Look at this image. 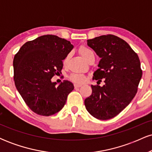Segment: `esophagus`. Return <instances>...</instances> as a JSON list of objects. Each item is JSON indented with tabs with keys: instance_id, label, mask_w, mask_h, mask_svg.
<instances>
[{
	"instance_id": "34e87169",
	"label": "esophagus",
	"mask_w": 152,
	"mask_h": 152,
	"mask_svg": "<svg viewBox=\"0 0 152 152\" xmlns=\"http://www.w3.org/2000/svg\"><path fill=\"white\" fill-rule=\"evenodd\" d=\"M81 84H77V83H75L74 84V87L75 88H79V87H81Z\"/></svg>"
}]
</instances>
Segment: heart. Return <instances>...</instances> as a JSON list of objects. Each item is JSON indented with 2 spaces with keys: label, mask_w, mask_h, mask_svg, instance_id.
<instances>
[{
  "label": "heart",
  "mask_w": 152,
  "mask_h": 152,
  "mask_svg": "<svg viewBox=\"0 0 152 152\" xmlns=\"http://www.w3.org/2000/svg\"><path fill=\"white\" fill-rule=\"evenodd\" d=\"M78 51H79V53L81 54V56L83 57V58L86 61L88 60V58H90L91 56L94 55V52L92 51L90 48H87V47H85V46L80 47ZM68 61H69V56H67L65 57V58L64 59V61H63V64H64V66L67 65ZM69 78H70L71 81L75 82V83H83V82L86 81V77H85L83 75H81V74H73L71 75Z\"/></svg>",
  "instance_id": "b5f03b06"
}]
</instances>
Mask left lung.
I'll list each match as a JSON object with an SVG mask.
<instances>
[{
    "mask_svg": "<svg viewBox=\"0 0 152 152\" xmlns=\"http://www.w3.org/2000/svg\"><path fill=\"white\" fill-rule=\"evenodd\" d=\"M101 58L94 73L97 84L84 101L87 111L100 120L114 118L126 107L137 92L142 76L139 56L129 45L114 35H104L87 41ZM102 79L104 85L98 86Z\"/></svg>",
    "mask_w": 152,
    "mask_h": 152,
    "instance_id": "1",
    "label": "left lung"
}]
</instances>
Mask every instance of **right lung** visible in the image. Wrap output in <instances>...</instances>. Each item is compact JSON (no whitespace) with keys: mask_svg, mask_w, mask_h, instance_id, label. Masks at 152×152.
<instances>
[{"mask_svg":"<svg viewBox=\"0 0 152 152\" xmlns=\"http://www.w3.org/2000/svg\"><path fill=\"white\" fill-rule=\"evenodd\" d=\"M70 41L45 35L23 44L13 59L14 82L27 106L36 114L51 116L62 109L72 83L64 80L56 86L51 81L61 74L63 60L73 49Z\"/></svg>","mask_w":152,"mask_h":152,"instance_id":"obj_1","label":"right lung"}]
</instances>
